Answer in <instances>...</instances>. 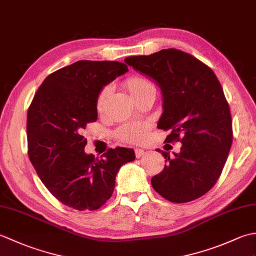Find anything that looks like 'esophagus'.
I'll list each match as a JSON object with an SVG mask.
<instances>
[{
  "label": "esophagus",
  "mask_w": 256,
  "mask_h": 256,
  "mask_svg": "<svg viewBox=\"0 0 256 256\" xmlns=\"http://www.w3.org/2000/svg\"><path fill=\"white\" fill-rule=\"evenodd\" d=\"M145 154H146V150L142 148H135V156H136V158H140V157L144 156Z\"/></svg>",
  "instance_id": "1"
}]
</instances>
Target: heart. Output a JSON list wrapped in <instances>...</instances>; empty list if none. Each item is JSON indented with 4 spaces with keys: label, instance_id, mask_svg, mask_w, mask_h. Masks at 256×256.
I'll list each match as a JSON object with an SVG mask.
<instances>
[{
    "label": "heart",
    "instance_id": "heart-1",
    "mask_svg": "<svg viewBox=\"0 0 256 256\" xmlns=\"http://www.w3.org/2000/svg\"><path fill=\"white\" fill-rule=\"evenodd\" d=\"M125 88L128 90L130 94L133 98L140 94H143L145 92L155 90V86L150 80L142 77V76H132L128 78L124 82ZM111 92V86H106L96 98V110L101 112L104 106L106 98ZM150 130V124L148 122H133L122 125L120 126L116 132L114 136L121 142L130 143V144H138L148 136Z\"/></svg>",
    "mask_w": 256,
    "mask_h": 256
}]
</instances>
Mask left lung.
<instances>
[{"label": "left lung", "instance_id": "8db88e82", "mask_svg": "<svg viewBox=\"0 0 256 256\" xmlns=\"http://www.w3.org/2000/svg\"><path fill=\"white\" fill-rule=\"evenodd\" d=\"M124 62L160 86L164 112L157 128L170 130L166 142L182 144L174 157L156 150L167 164L152 178V186L172 202L198 199L219 179L233 138L230 108L218 78L199 59L175 48Z\"/></svg>", "mask_w": 256, "mask_h": 256}]
</instances>
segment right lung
Masks as SVG:
<instances>
[{"mask_svg":"<svg viewBox=\"0 0 256 256\" xmlns=\"http://www.w3.org/2000/svg\"><path fill=\"white\" fill-rule=\"evenodd\" d=\"M118 62L79 60L42 81L27 111L28 156L52 194L76 210H96L116 187L120 167L135 160L132 148H110L96 160L86 154V124L98 118L103 86L128 72Z\"/></svg>","mask_w":256,"mask_h":256,"instance_id":"1","label":"right lung"}]
</instances>
